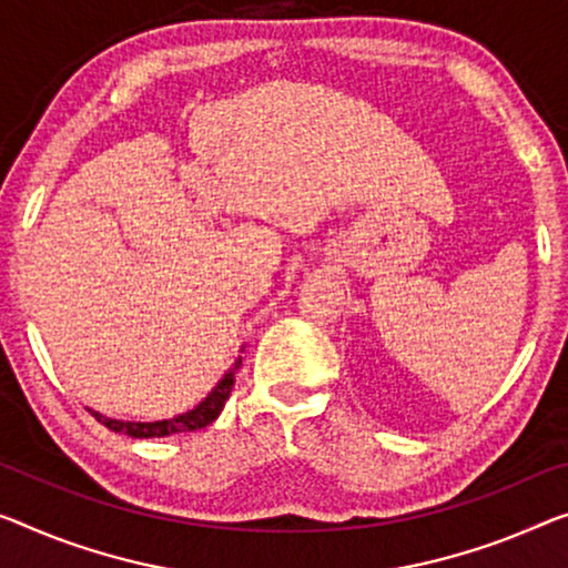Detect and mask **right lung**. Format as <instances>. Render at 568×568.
Masks as SVG:
<instances>
[{"instance_id": "right-lung-1", "label": "right lung", "mask_w": 568, "mask_h": 568, "mask_svg": "<svg viewBox=\"0 0 568 568\" xmlns=\"http://www.w3.org/2000/svg\"><path fill=\"white\" fill-rule=\"evenodd\" d=\"M241 361L233 365L231 373H225V378L217 383V386L211 390V396H207L203 404L195 406L193 412L182 414V416H174V418H164V422H150V424H142V422H116V418H106L101 414L93 416L99 418L103 426H109L111 432H119V434H126V436H134V439H152V436H170V434H182V432H197V429H205L207 424H213L217 414L223 412L225 400L231 396V388L235 383V371H239Z\"/></svg>"}]
</instances>
